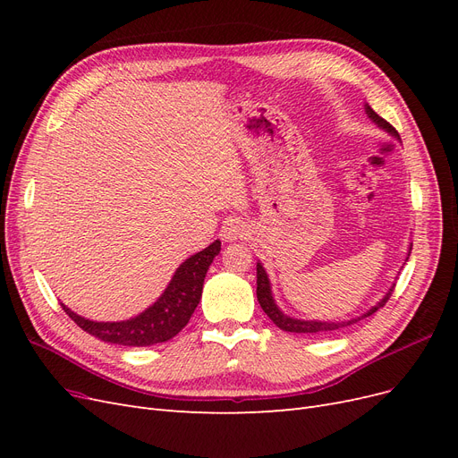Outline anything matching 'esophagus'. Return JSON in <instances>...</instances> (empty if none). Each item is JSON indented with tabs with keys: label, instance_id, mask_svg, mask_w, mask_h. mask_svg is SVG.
<instances>
[{
	"label": "esophagus",
	"instance_id": "obj_1",
	"mask_svg": "<svg viewBox=\"0 0 458 458\" xmlns=\"http://www.w3.org/2000/svg\"><path fill=\"white\" fill-rule=\"evenodd\" d=\"M246 234H248V227L242 224V221H231V224H227L224 229V237L229 242L237 241V239H244Z\"/></svg>",
	"mask_w": 458,
	"mask_h": 458
}]
</instances>
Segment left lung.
<instances>
[{
	"instance_id": "left-lung-1",
	"label": "left lung",
	"mask_w": 458,
	"mask_h": 458,
	"mask_svg": "<svg viewBox=\"0 0 458 458\" xmlns=\"http://www.w3.org/2000/svg\"><path fill=\"white\" fill-rule=\"evenodd\" d=\"M365 113L369 114V118H370L374 123H377L378 128L386 130L387 133H392L394 137H397V140H399V133L395 131V128L392 126V123L386 122L382 116H378L377 113H374V110H372L369 105H365ZM409 254H411V248H409ZM256 271H258V288H256V294H258V301H259L261 310L266 311V315H267V317L271 318V321H273L276 327H279L281 330L298 332V335H325V332H335V330H340V328H345V327H352V325L361 321V318L370 317L374 311H378L380 308H384L386 301L390 300V296H392V293H394V288H395V284H394L390 290H387L386 296L377 303V306H372V308H370L367 313H363L361 317L350 318V321H336V323H332V321H303V318H294V317L284 315V313L279 310V306H276L275 300H273V293H271L269 276H267L266 269H263L261 263H258Z\"/></svg>"
}]
</instances>
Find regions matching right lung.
I'll use <instances>...</instances> for the list:
<instances>
[{
	"mask_svg": "<svg viewBox=\"0 0 458 458\" xmlns=\"http://www.w3.org/2000/svg\"><path fill=\"white\" fill-rule=\"evenodd\" d=\"M219 250L221 242L216 241L199 254L185 259L174 273L162 296L143 313L128 318V321L97 323L91 318L80 317L66 306H63V310L81 330L89 332L91 336L103 342L135 345V348L168 342L183 330L191 315L195 313L202 296L206 271Z\"/></svg>",
	"mask_w": 458,
	"mask_h": 458,
	"instance_id": "add662e5",
	"label": "right lung"
}]
</instances>
